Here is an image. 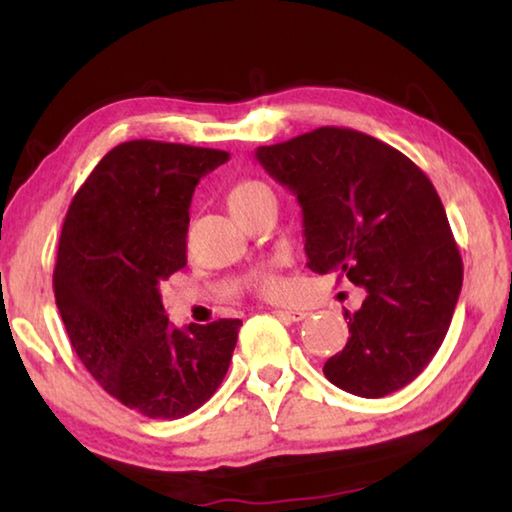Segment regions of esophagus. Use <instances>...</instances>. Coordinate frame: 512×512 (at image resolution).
Segmentation results:
<instances>
[{
  "mask_svg": "<svg viewBox=\"0 0 512 512\" xmlns=\"http://www.w3.org/2000/svg\"><path fill=\"white\" fill-rule=\"evenodd\" d=\"M273 314L277 318L287 320V323H300L302 318H307V311H302V309H275Z\"/></svg>",
  "mask_w": 512,
  "mask_h": 512,
  "instance_id": "obj_1",
  "label": "esophagus"
}]
</instances>
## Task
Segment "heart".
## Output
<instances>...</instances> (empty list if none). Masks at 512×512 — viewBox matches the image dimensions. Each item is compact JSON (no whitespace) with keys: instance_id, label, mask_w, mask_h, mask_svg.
Instances as JSON below:
<instances>
[{"instance_id":"obj_1","label":"heart","mask_w":512,"mask_h":512,"mask_svg":"<svg viewBox=\"0 0 512 512\" xmlns=\"http://www.w3.org/2000/svg\"><path fill=\"white\" fill-rule=\"evenodd\" d=\"M266 192H271V189H268L262 180H250V178L241 180V183L232 187L228 194L230 210L232 207L246 205L248 201H253V198H257L259 194H266ZM253 287L259 296L268 298V300H282V298H287V293H289V282L284 280V277L277 273L275 268H264V271H259L253 277Z\"/></svg>"}]
</instances>
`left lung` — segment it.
<instances>
[{
  "label": "left lung",
  "mask_w": 512,
  "mask_h": 512,
  "mask_svg": "<svg viewBox=\"0 0 512 512\" xmlns=\"http://www.w3.org/2000/svg\"><path fill=\"white\" fill-rule=\"evenodd\" d=\"M255 155L298 196L311 271L368 291L359 311H345L350 339L327 359L325 377L359 397L411 384L443 345L463 287V259L427 173L339 126Z\"/></svg>",
  "instance_id": "8db88e82"
}]
</instances>
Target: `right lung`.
I'll return each instance as SVG.
<instances>
[{
  "label": "right lung",
  "mask_w": 512,
  "mask_h": 512,
  "mask_svg": "<svg viewBox=\"0 0 512 512\" xmlns=\"http://www.w3.org/2000/svg\"><path fill=\"white\" fill-rule=\"evenodd\" d=\"M230 160L133 140L106 153L69 205L54 268L69 341L103 391L153 420L185 418L228 372L239 318L171 327L160 284L187 266L198 180Z\"/></svg>",
  "instance_id": "add662e5"
}]
</instances>
